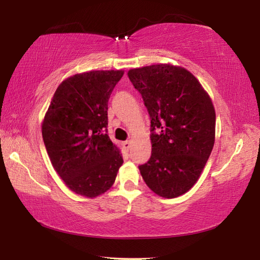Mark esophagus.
<instances>
[{"label":"esophagus","instance_id":"1","mask_svg":"<svg viewBox=\"0 0 260 260\" xmlns=\"http://www.w3.org/2000/svg\"><path fill=\"white\" fill-rule=\"evenodd\" d=\"M122 147H124V149H125L126 151H129L131 150V147H132L131 141H125V142H122Z\"/></svg>","mask_w":260,"mask_h":260}]
</instances>
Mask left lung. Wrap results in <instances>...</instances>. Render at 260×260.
<instances>
[{
	"instance_id": "1",
	"label": "left lung",
	"mask_w": 260,
	"mask_h": 260,
	"mask_svg": "<svg viewBox=\"0 0 260 260\" xmlns=\"http://www.w3.org/2000/svg\"><path fill=\"white\" fill-rule=\"evenodd\" d=\"M150 116L151 157L140 165L158 196L175 199L197 182L215 139V111L209 94L181 67L155 64L127 73Z\"/></svg>"
}]
</instances>
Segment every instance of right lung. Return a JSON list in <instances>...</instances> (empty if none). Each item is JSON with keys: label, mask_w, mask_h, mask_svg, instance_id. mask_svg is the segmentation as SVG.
Masks as SVG:
<instances>
[{"label": "right lung", "mask_w": 260, "mask_h": 260, "mask_svg": "<svg viewBox=\"0 0 260 260\" xmlns=\"http://www.w3.org/2000/svg\"><path fill=\"white\" fill-rule=\"evenodd\" d=\"M122 70L88 71L60 83L42 121V138L57 174L78 195L108 191L122 165L121 152L105 133L108 102Z\"/></svg>", "instance_id": "obj_1"}]
</instances>
